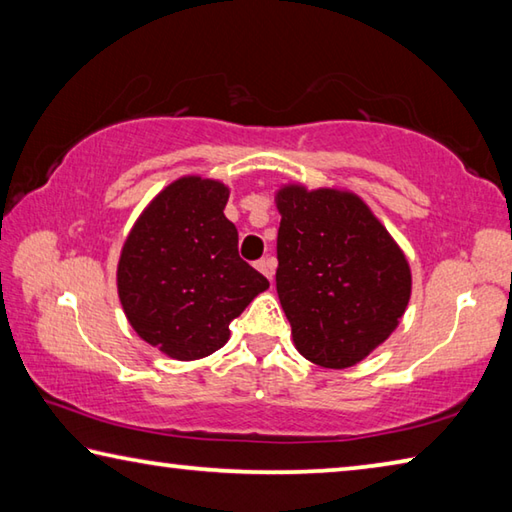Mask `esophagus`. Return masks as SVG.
<instances>
[{
    "label": "esophagus",
    "mask_w": 512,
    "mask_h": 512,
    "mask_svg": "<svg viewBox=\"0 0 512 512\" xmlns=\"http://www.w3.org/2000/svg\"><path fill=\"white\" fill-rule=\"evenodd\" d=\"M256 270L261 272V274H265L267 279H270V281H274V272H276V258H272V256L261 258V261L256 263Z\"/></svg>",
    "instance_id": "34e87169"
}]
</instances>
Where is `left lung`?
<instances>
[{"mask_svg":"<svg viewBox=\"0 0 512 512\" xmlns=\"http://www.w3.org/2000/svg\"><path fill=\"white\" fill-rule=\"evenodd\" d=\"M276 292L294 348L324 369H348L398 328L411 297L405 251L360 195L283 184Z\"/></svg>","mask_w":512,"mask_h":512,"instance_id":"obj_1","label":"left lung"}]
</instances>
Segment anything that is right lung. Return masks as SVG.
Listing matches in <instances>:
<instances>
[{
    "instance_id": "add662e5",
    "label": "right lung",
    "mask_w": 512,
    "mask_h": 512,
    "mask_svg": "<svg viewBox=\"0 0 512 512\" xmlns=\"http://www.w3.org/2000/svg\"><path fill=\"white\" fill-rule=\"evenodd\" d=\"M229 186L184 175L152 197L121 247L116 290L143 342L179 362L229 342V324L270 281L238 256Z\"/></svg>"
}]
</instances>
